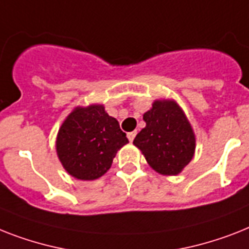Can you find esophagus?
Returning a JSON list of instances; mask_svg holds the SVG:
<instances>
[{
    "mask_svg": "<svg viewBox=\"0 0 249 249\" xmlns=\"http://www.w3.org/2000/svg\"><path fill=\"white\" fill-rule=\"evenodd\" d=\"M135 135H137V131H129L128 133V139L130 141V142H133L135 138Z\"/></svg>",
    "mask_w": 249,
    "mask_h": 249,
    "instance_id": "esophagus-1",
    "label": "esophagus"
}]
</instances>
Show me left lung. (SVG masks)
<instances>
[{"label": "left lung", "mask_w": 249, "mask_h": 249, "mask_svg": "<svg viewBox=\"0 0 249 249\" xmlns=\"http://www.w3.org/2000/svg\"><path fill=\"white\" fill-rule=\"evenodd\" d=\"M145 128L133 141L153 170L178 175L195 156L196 137L180 106L173 100H156L143 115Z\"/></svg>", "instance_id": "obj_1"}]
</instances>
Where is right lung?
I'll return each mask as SVG.
<instances>
[{
	"instance_id": "right-lung-1",
	"label": "right lung",
	"mask_w": 249,
	"mask_h": 249,
	"mask_svg": "<svg viewBox=\"0 0 249 249\" xmlns=\"http://www.w3.org/2000/svg\"><path fill=\"white\" fill-rule=\"evenodd\" d=\"M119 121L104 105L75 107L69 114L56 139L62 166L79 180H94L107 173L119 149L128 143Z\"/></svg>"
}]
</instances>
